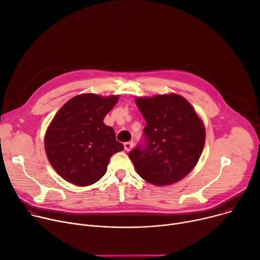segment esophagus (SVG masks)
<instances>
[{"mask_svg":"<svg viewBox=\"0 0 260 260\" xmlns=\"http://www.w3.org/2000/svg\"><path fill=\"white\" fill-rule=\"evenodd\" d=\"M133 145H134L133 142H125V143H124V148H125V150H126V151H129V150L133 148Z\"/></svg>","mask_w":260,"mask_h":260,"instance_id":"34e87169","label":"esophagus"}]
</instances>
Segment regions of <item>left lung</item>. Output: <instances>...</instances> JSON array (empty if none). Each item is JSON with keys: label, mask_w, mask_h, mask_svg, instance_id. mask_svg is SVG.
<instances>
[{"label": "left lung", "mask_w": 260, "mask_h": 260, "mask_svg": "<svg viewBox=\"0 0 260 260\" xmlns=\"http://www.w3.org/2000/svg\"><path fill=\"white\" fill-rule=\"evenodd\" d=\"M146 126L144 141L128 153L142 179L166 186L185 178L197 165L206 139L203 121L178 94L137 97Z\"/></svg>", "instance_id": "1"}]
</instances>
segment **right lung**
<instances>
[{
	"mask_svg": "<svg viewBox=\"0 0 260 260\" xmlns=\"http://www.w3.org/2000/svg\"><path fill=\"white\" fill-rule=\"evenodd\" d=\"M119 96L81 94L66 102L45 135L48 160L57 174L76 186H89L106 175L112 155L124 149L103 118Z\"/></svg>",
	"mask_w": 260,
	"mask_h": 260,
	"instance_id": "right-lung-1",
	"label": "right lung"
}]
</instances>
